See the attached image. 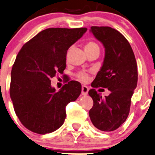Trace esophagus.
<instances>
[{
    "mask_svg": "<svg viewBox=\"0 0 155 155\" xmlns=\"http://www.w3.org/2000/svg\"><path fill=\"white\" fill-rule=\"evenodd\" d=\"M88 91H89V89L87 86L82 85V95H84V96L87 95V93H88Z\"/></svg>",
    "mask_w": 155,
    "mask_h": 155,
    "instance_id": "34e87169",
    "label": "esophagus"
}]
</instances>
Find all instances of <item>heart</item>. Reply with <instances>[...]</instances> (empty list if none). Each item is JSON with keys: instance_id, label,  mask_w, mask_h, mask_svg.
Wrapping results in <instances>:
<instances>
[{"instance_id": "1", "label": "heart", "mask_w": 155, "mask_h": 155, "mask_svg": "<svg viewBox=\"0 0 155 155\" xmlns=\"http://www.w3.org/2000/svg\"><path fill=\"white\" fill-rule=\"evenodd\" d=\"M95 48H99V45H97L96 42L92 41H87V43L85 44V46H84V49H85V50H93V49H95ZM77 77L82 81H87L89 79L88 74L86 73L85 72L78 73Z\"/></svg>"}]
</instances>
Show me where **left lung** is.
<instances>
[{
    "instance_id": "1",
    "label": "left lung",
    "mask_w": 155,
    "mask_h": 155,
    "mask_svg": "<svg viewBox=\"0 0 155 155\" xmlns=\"http://www.w3.org/2000/svg\"><path fill=\"white\" fill-rule=\"evenodd\" d=\"M91 32L105 48L103 64L88 91L94 105L89 110L93 125L102 131H112L125 123L128 116L131 99L137 84L136 58L124 35L109 27H91ZM111 91L102 97L95 88Z\"/></svg>"
}]
</instances>
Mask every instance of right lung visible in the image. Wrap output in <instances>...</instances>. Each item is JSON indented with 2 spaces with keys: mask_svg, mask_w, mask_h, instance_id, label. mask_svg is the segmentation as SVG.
<instances>
[{
  "mask_svg": "<svg viewBox=\"0 0 155 155\" xmlns=\"http://www.w3.org/2000/svg\"><path fill=\"white\" fill-rule=\"evenodd\" d=\"M87 28H48L27 41L18 53L11 72L10 97L19 120L30 131L53 132L64 123L67 105L79 97L82 85L70 81L58 92L50 78L63 73L71 45Z\"/></svg>",
  "mask_w": 155,
  "mask_h": 155,
  "instance_id": "add662e5",
  "label": "right lung"
}]
</instances>
